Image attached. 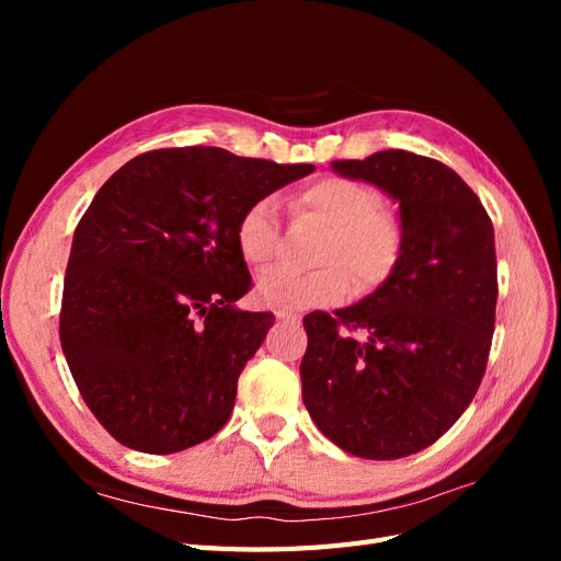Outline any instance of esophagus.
Returning a JSON list of instances; mask_svg holds the SVG:
<instances>
[{
  "label": "esophagus",
  "mask_w": 561,
  "mask_h": 561,
  "mask_svg": "<svg viewBox=\"0 0 561 561\" xmlns=\"http://www.w3.org/2000/svg\"><path fill=\"white\" fill-rule=\"evenodd\" d=\"M276 320L280 322H297L295 313H287V311H276Z\"/></svg>",
  "instance_id": "34e87169"
}]
</instances>
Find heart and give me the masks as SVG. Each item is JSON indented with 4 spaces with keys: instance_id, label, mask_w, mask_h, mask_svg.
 Returning a JSON list of instances; mask_svg holds the SVG:
<instances>
[{
    "instance_id": "b5f03b06",
    "label": "heart",
    "mask_w": 561,
    "mask_h": 561,
    "mask_svg": "<svg viewBox=\"0 0 561 561\" xmlns=\"http://www.w3.org/2000/svg\"><path fill=\"white\" fill-rule=\"evenodd\" d=\"M295 206L325 225L313 271L278 268L260 280L257 293L266 307L313 309L342 304L351 295V278L367 293L383 285L400 264L404 229L400 217L381 208L375 184L348 175H322L301 186ZM241 260L266 271L278 257L280 229L274 196L252 201L236 225Z\"/></svg>"
}]
</instances>
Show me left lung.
I'll use <instances>...</instances> for the list:
<instances>
[{
	"mask_svg": "<svg viewBox=\"0 0 561 561\" xmlns=\"http://www.w3.org/2000/svg\"><path fill=\"white\" fill-rule=\"evenodd\" d=\"M332 168L400 203L404 250L377 293L334 318H304L301 398L336 447L390 461L443 437L482 383L499 297L494 225L435 159L386 149Z\"/></svg>",
	"mask_w": 561,
	"mask_h": 561,
	"instance_id": "obj_1",
	"label": "left lung"
}]
</instances>
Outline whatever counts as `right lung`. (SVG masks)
Returning <instances> with one entry per match:
<instances>
[{
	"mask_svg": "<svg viewBox=\"0 0 561 561\" xmlns=\"http://www.w3.org/2000/svg\"><path fill=\"white\" fill-rule=\"evenodd\" d=\"M316 171L219 147L145 151L100 186L75 229L60 346L83 402L130 449L175 454L231 416L274 313L250 290L236 225L252 201Z\"/></svg>",
	"mask_w": 561,
	"mask_h": 561,
	"instance_id": "right-lung-1",
	"label": "right lung"
}]
</instances>
